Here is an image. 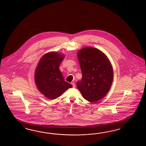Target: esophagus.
<instances>
[{"label":"esophagus","instance_id":"obj_1","mask_svg":"<svg viewBox=\"0 0 146 146\" xmlns=\"http://www.w3.org/2000/svg\"><path fill=\"white\" fill-rule=\"evenodd\" d=\"M72 85H73V88H75V83H74V82H72Z\"/></svg>","mask_w":146,"mask_h":146}]
</instances>
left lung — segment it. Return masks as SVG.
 Listing matches in <instances>:
<instances>
[{
  "mask_svg": "<svg viewBox=\"0 0 146 146\" xmlns=\"http://www.w3.org/2000/svg\"><path fill=\"white\" fill-rule=\"evenodd\" d=\"M82 74L77 87L85 100L96 102L109 92L113 79V71L108 58L101 50L86 47L78 52Z\"/></svg>",
  "mask_w": 146,
  "mask_h": 146,
  "instance_id": "1",
  "label": "left lung"
}]
</instances>
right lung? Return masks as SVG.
Listing matches in <instances>:
<instances>
[{"label": "right lung", "instance_id": "add662e5", "mask_svg": "<svg viewBox=\"0 0 146 146\" xmlns=\"http://www.w3.org/2000/svg\"><path fill=\"white\" fill-rule=\"evenodd\" d=\"M65 56L52 51L44 54L40 60L35 72V82L40 93L50 100L59 97L73 86L66 82L59 70Z\"/></svg>", "mask_w": 146, "mask_h": 146}]
</instances>
